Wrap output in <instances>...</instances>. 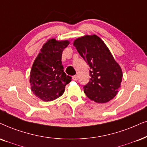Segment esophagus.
Returning <instances> with one entry per match:
<instances>
[{
	"label": "esophagus",
	"instance_id": "esophagus-1",
	"mask_svg": "<svg viewBox=\"0 0 147 147\" xmlns=\"http://www.w3.org/2000/svg\"><path fill=\"white\" fill-rule=\"evenodd\" d=\"M72 79L74 80V81H77L78 80V76L77 75H75L72 77Z\"/></svg>",
	"mask_w": 147,
	"mask_h": 147
}]
</instances>
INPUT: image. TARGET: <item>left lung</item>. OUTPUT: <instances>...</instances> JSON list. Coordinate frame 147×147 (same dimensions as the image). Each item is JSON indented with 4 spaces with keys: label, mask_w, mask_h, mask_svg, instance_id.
Here are the masks:
<instances>
[{
    "label": "left lung",
    "mask_w": 147,
    "mask_h": 147,
    "mask_svg": "<svg viewBox=\"0 0 147 147\" xmlns=\"http://www.w3.org/2000/svg\"><path fill=\"white\" fill-rule=\"evenodd\" d=\"M73 45L90 68V81L83 87L87 97L97 103L113 99L121 87L123 73L106 44L93 34L79 37Z\"/></svg>",
    "instance_id": "left-lung-1"
}]
</instances>
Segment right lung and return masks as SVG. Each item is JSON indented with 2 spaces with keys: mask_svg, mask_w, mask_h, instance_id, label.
Returning a JSON list of instances; mask_svg holds the SVG:
<instances>
[{
  "mask_svg": "<svg viewBox=\"0 0 147 147\" xmlns=\"http://www.w3.org/2000/svg\"><path fill=\"white\" fill-rule=\"evenodd\" d=\"M69 40L49 39L40 50L30 70V83L34 95L45 102L57 99L64 94L71 77L64 72L62 51Z\"/></svg>",
  "mask_w": 147,
  "mask_h": 147,
  "instance_id": "add662e5",
  "label": "right lung"
}]
</instances>
